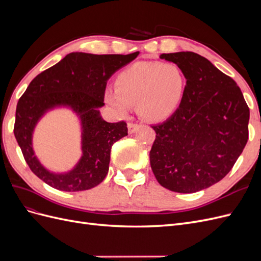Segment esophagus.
Returning <instances> with one entry per match:
<instances>
[{"label": "esophagus", "instance_id": "esophagus-1", "mask_svg": "<svg viewBox=\"0 0 261 261\" xmlns=\"http://www.w3.org/2000/svg\"><path fill=\"white\" fill-rule=\"evenodd\" d=\"M127 127H128V133H129V134H133V133H135V132L138 129L139 125L136 124V123H128Z\"/></svg>", "mask_w": 261, "mask_h": 261}]
</instances>
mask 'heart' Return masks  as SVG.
<instances>
[{"mask_svg": "<svg viewBox=\"0 0 261 261\" xmlns=\"http://www.w3.org/2000/svg\"><path fill=\"white\" fill-rule=\"evenodd\" d=\"M186 85L183 69L175 63L138 62L117 76L115 89L106 92V100L121 114L136 105L144 121L160 123L177 111Z\"/></svg>", "mask_w": 261, "mask_h": 261, "instance_id": "obj_1", "label": "heart"}]
</instances>
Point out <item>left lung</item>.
Listing matches in <instances>:
<instances>
[{"instance_id": "left-lung-1", "label": "left lung", "mask_w": 261, "mask_h": 261, "mask_svg": "<svg viewBox=\"0 0 261 261\" xmlns=\"http://www.w3.org/2000/svg\"><path fill=\"white\" fill-rule=\"evenodd\" d=\"M177 64L187 85L177 111L152 126L150 165L159 184L191 194L208 188L231 171L248 140L249 109L240 87L194 52L163 53Z\"/></svg>"}]
</instances>
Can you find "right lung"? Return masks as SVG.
<instances>
[{"label":"right lung","mask_w":261,"mask_h":261,"mask_svg":"<svg viewBox=\"0 0 261 261\" xmlns=\"http://www.w3.org/2000/svg\"><path fill=\"white\" fill-rule=\"evenodd\" d=\"M138 54L73 52L31 81L18 100L14 135L30 170L44 183L63 192H81L93 188L105 179L111 148L115 141L127 135V125L124 121L106 122L99 108L105 106L109 78ZM57 107L72 109L82 126L83 154L75 167L65 173L45 169L32 147L35 125L46 112Z\"/></svg>","instance_id":"obj_1"}]
</instances>
